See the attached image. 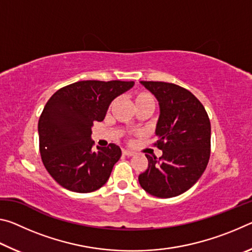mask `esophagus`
Masks as SVG:
<instances>
[{"label": "esophagus", "mask_w": 252, "mask_h": 252, "mask_svg": "<svg viewBox=\"0 0 252 252\" xmlns=\"http://www.w3.org/2000/svg\"><path fill=\"white\" fill-rule=\"evenodd\" d=\"M122 155L123 156H126V157H132V156H134L135 153L132 152V151H129V150H123L122 151Z\"/></svg>", "instance_id": "34e87169"}]
</instances>
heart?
Masks as SVG:
<instances>
[{
  "mask_svg": "<svg viewBox=\"0 0 252 252\" xmlns=\"http://www.w3.org/2000/svg\"><path fill=\"white\" fill-rule=\"evenodd\" d=\"M132 99H133V103L135 105L136 110L144 109V108H150L153 110L156 106L155 96H153L152 93L148 92V91H144V90L136 91L133 93ZM116 102H117V100H113L112 102H111L110 109L113 108L114 104H116Z\"/></svg>",
  "mask_w": 252,
  "mask_h": 252,
  "instance_id": "obj_1",
  "label": "heart"
}]
</instances>
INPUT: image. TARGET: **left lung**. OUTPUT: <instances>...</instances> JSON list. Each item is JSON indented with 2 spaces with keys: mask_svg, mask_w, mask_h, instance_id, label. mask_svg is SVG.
Wrapping results in <instances>:
<instances>
[{
  "mask_svg": "<svg viewBox=\"0 0 252 252\" xmlns=\"http://www.w3.org/2000/svg\"><path fill=\"white\" fill-rule=\"evenodd\" d=\"M159 101L155 146L162 156L146 155L148 169L139 176L140 186L158 198H172L189 190L202 176L210 158L211 126L197 97L177 84L141 81Z\"/></svg>",
  "mask_w": 252,
  "mask_h": 252,
  "instance_id": "left-lung-1",
  "label": "left lung"
}]
</instances>
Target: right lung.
Here are the masks:
<instances>
[{
    "label": "right lung",
    "instance_id": "obj_1",
    "mask_svg": "<svg viewBox=\"0 0 252 252\" xmlns=\"http://www.w3.org/2000/svg\"><path fill=\"white\" fill-rule=\"evenodd\" d=\"M133 85V81H79L60 89L46 102L37 126L40 153L60 186L88 193L109 180L121 149L110 143L93 151L91 129L95 121H103L111 102Z\"/></svg>",
    "mask_w": 252,
    "mask_h": 252
}]
</instances>
